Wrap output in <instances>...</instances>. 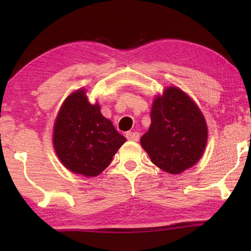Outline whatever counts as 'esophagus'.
I'll list each match as a JSON object with an SVG mask.
<instances>
[{"mask_svg":"<svg viewBox=\"0 0 251 251\" xmlns=\"http://www.w3.org/2000/svg\"><path fill=\"white\" fill-rule=\"evenodd\" d=\"M126 138L128 139V141L137 142L139 139V133H137V131H127Z\"/></svg>","mask_w":251,"mask_h":251,"instance_id":"obj_1","label":"esophagus"}]
</instances>
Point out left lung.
Listing matches in <instances>:
<instances>
[{"label": "left lung", "mask_w": 251, "mask_h": 251, "mask_svg": "<svg viewBox=\"0 0 251 251\" xmlns=\"http://www.w3.org/2000/svg\"><path fill=\"white\" fill-rule=\"evenodd\" d=\"M151 124L141 138L152 164L169 174H180L201 159L207 143V125L201 109L177 87L156 97Z\"/></svg>", "instance_id": "1"}]
</instances>
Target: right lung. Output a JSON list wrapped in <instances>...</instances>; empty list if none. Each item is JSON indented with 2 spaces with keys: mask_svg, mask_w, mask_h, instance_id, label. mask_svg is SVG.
Listing matches in <instances>:
<instances>
[{
  "mask_svg": "<svg viewBox=\"0 0 251 251\" xmlns=\"http://www.w3.org/2000/svg\"><path fill=\"white\" fill-rule=\"evenodd\" d=\"M126 142L112 122L92 105L84 90L71 94L63 103L54 125L53 143L57 157L72 173L97 176Z\"/></svg>",
  "mask_w": 251,
  "mask_h": 251,
  "instance_id": "add662e5",
  "label": "right lung"
}]
</instances>
